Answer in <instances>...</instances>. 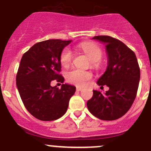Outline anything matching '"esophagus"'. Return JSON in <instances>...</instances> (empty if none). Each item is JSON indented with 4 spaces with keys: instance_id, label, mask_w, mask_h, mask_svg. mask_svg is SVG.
Masks as SVG:
<instances>
[{
    "instance_id": "obj_1",
    "label": "esophagus",
    "mask_w": 151,
    "mask_h": 151,
    "mask_svg": "<svg viewBox=\"0 0 151 151\" xmlns=\"http://www.w3.org/2000/svg\"><path fill=\"white\" fill-rule=\"evenodd\" d=\"M82 88L81 87H78V86H77V88H76V90H77V91H80L82 90Z\"/></svg>"
}]
</instances>
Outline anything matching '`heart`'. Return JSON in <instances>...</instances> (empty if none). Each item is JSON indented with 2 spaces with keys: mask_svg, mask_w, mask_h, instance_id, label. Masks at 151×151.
I'll use <instances>...</instances> for the list:
<instances>
[{
  "mask_svg": "<svg viewBox=\"0 0 151 151\" xmlns=\"http://www.w3.org/2000/svg\"><path fill=\"white\" fill-rule=\"evenodd\" d=\"M83 52L88 56L91 60L93 67H98L99 60L102 57V51L100 47L93 43H83L79 46ZM73 60L72 52L68 48H65L60 55V63L65 68H68ZM92 78L91 73L89 71H82L80 69H72L66 74V80L69 83L77 86H84Z\"/></svg>",
  "mask_w": 151,
  "mask_h": 151,
  "instance_id": "1",
  "label": "heart"
}]
</instances>
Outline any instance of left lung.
Masks as SVG:
<instances>
[{
  "label": "left lung",
  "instance_id": "8db88e82",
  "mask_svg": "<svg viewBox=\"0 0 151 151\" xmlns=\"http://www.w3.org/2000/svg\"><path fill=\"white\" fill-rule=\"evenodd\" d=\"M92 39L105 43L108 58V67L97 84L109 88L102 93L93 91V96L87 102L88 111L102 120H115L131 108L138 90L140 68L135 53L125 43L106 35Z\"/></svg>",
  "mask_w": 151,
  "mask_h": 151
}]
</instances>
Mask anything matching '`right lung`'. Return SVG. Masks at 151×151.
I'll list each match as a JSON object with an SVG mask.
<instances>
[{"instance_id": "add662e5", "label": "right lung", "mask_w": 151, "mask_h": 151, "mask_svg": "<svg viewBox=\"0 0 151 151\" xmlns=\"http://www.w3.org/2000/svg\"><path fill=\"white\" fill-rule=\"evenodd\" d=\"M71 40L58 39L39 42L23 54L16 76V84L23 103L33 116L52 121L63 116L70 98L75 93L74 86L63 84L61 88L51 82L63 83L60 55Z\"/></svg>"}]
</instances>
